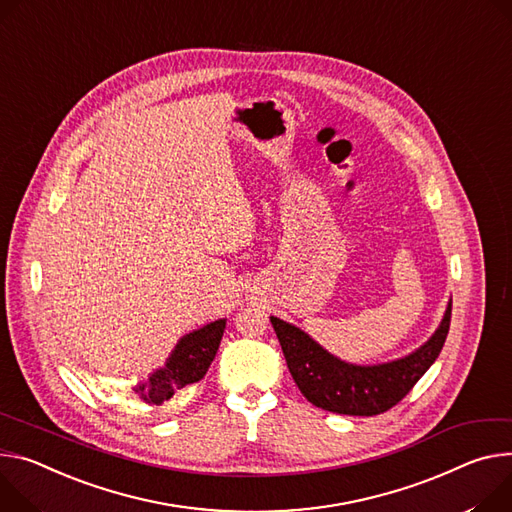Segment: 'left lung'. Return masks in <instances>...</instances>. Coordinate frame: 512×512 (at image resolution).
Here are the masks:
<instances>
[{
	"mask_svg": "<svg viewBox=\"0 0 512 512\" xmlns=\"http://www.w3.org/2000/svg\"><path fill=\"white\" fill-rule=\"evenodd\" d=\"M451 304L435 335L404 359L384 365H349L314 343L304 331L271 316L290 374L314 406L351 416H376L396 406L439 357L449 333Z\"/></svg>",
	"mask_w": 512,
	"mask_h": 512,
	"instance_id": "1",
	"label": "left lung"
}]
</instances>
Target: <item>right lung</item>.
<instances>
[{
    "label": "right lung",
    "mask_w": 512,
    "mask_h": 512,
    "mask_svg": "<svg viewBox=\"0 0 512 512\" xmlns=\"http://www.w3.org/2000/svg\"><path fill=\"white\" fill-rule=\"evenodd\" d=\"M224 329L226 322L222 318L185 335L177 343L167 365L155 371L147 382L138 384L134 388V394L149 404H161L169 400L177 390L200 382L216 357Z\"/></svg>",
    "instance_id": "obj_1"
}]
</instances>
